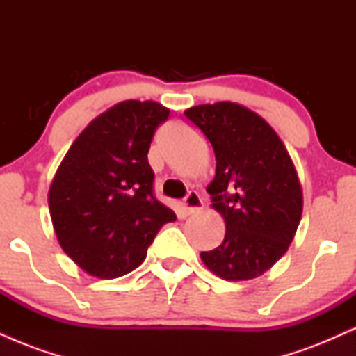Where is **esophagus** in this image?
<instances>
[{"label":"esophagus","instance_id":"esophagus-1","mask_svg":"<svg viewBox=\"0 0 356 356\" xmlns=\"http://www.w3.org/2000/svg\"><path fill=\"white\" fill-rule=\"evenodd\" d=\"M204 207V201L201 195L197 194L195 191H189L187 192V195L184 197L182 201V209L186 214H194V212L201 211Z\"/></svg>","mask_w":356,"mask_h":356}]
</instances>
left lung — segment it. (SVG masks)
<instances>
[{"mask_svg": "<svg viewBox=\"0 0 356 356\" xmlns=\"http://www.w3.org/2000/svg\"><path fill=\"white\" fill-rule=\"evenodd\" d=\"M184 115L214 150L207 192L226 222L222 243L201 252L204 264L222 280H252L288 251L300 224L303 195L291 157L271 125L243 105H197Z\"/></svg>", "mask_w": 356, "mask_h": 356, "instance_id": "8db88e82", "label": "left lung"}]
</instances>
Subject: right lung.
<instances>
[{
  "mask_svg": "<svg viewBox=\"0 0 356 356\" xmlns=\"http://www.w3.org/2000/svg\"><path fill=\"white\" fill-rule=\"evenodd\" d=\"M169 118L157 102L127 100L90 124L53 179L48 206L61 249L88 275L112 280L136 269L174 211L154 195L149 164L155 130Z\"/></svg>",
  "mask_w": 356,
  "mask_h": 356,
  "instance_id": "add662e5",
  "label": "right lung"
}]
</instances>
